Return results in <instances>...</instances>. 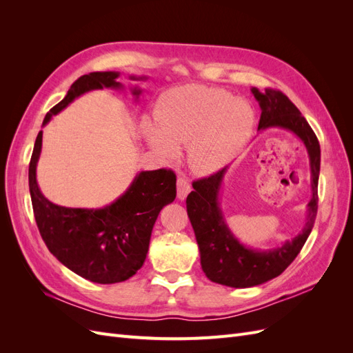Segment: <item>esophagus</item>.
<instances>
[{
	"label": "esophagus",
	"mask_w": 353,
	"mask_h": 353,
	"mask_svg": "<svg viewBox=\"0 0 353 353\" xmlns=\"http://www.w3.org/2000/svg\"><path fill=\"white\" fill-rule=\"evenodd\" d=\"M191 191V185L190 181L184 176H179L176 179V196L179 200H184L187 197V194Z\"/></svg>",
	"instance_id": "obj_1"
}]
</instances>
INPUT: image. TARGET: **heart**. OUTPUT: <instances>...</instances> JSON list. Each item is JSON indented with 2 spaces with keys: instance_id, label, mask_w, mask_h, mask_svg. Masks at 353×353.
Masks as SVG:
<instances>
[{
  "instance_id": "heart-1",
  "label": "heart",
  "mask_w": 353,
  "mask_h": 353,
  "mask_svg": "<svg viewBox=\"0 0 353 353\" xmlns=\"http://www.w3.org/2000/svg\"><path fill=\"white\" fill-rule=\"evenodd\" d=\"M157 126L143 122L153 150L165 159L178 156L187 145V163L196 174L222 168L248 143L254 126V110L222 88L184 85L165 92L154 113Z\"/></svg>"
}]
</instances>
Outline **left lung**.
Listing matches in <instances>:
<instances>
[{
	"label": "left lung",
	"mask_w": 353,
	"mask_h": 353,
	"mask_svg": "<svg viewBox=\"0 0 353 353\" xmlns=\"http://www.w3.org/2000/svg\"><path fill=\"white\" fill-rule=\"evenodd\" d=\"M262 110L258 130L283 128L301 138L311 165L312 197L307 203L306 223L292 241L274 249H250L241 244L228 228L219 208V190L227 168L193 183L187 197V213L193 225L200 252L201 270L213 283L234 288L259 285L279 276L290 265L312 231L318 209V178L321 150L312 128L296 105L281 91L252 88Z\"/></svg>",
	"instance_id": "1"
}]
</instances>
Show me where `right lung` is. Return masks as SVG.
Returning <instances> with one entry per match:
<instances>
[{"label":"right lung","instance_id":"right-lung-1","mask_svg":"<svg viewBox=\"0 0 353 353\" xmlns=\"http://www.w3.org/2000/svg\"><path fill=\"white\" fill-rule=\"evenodd\" d=\"M119 72H91L72 83L70 90L42 122L92 90H122ZM145 81L147 77H131ZM131 92L135 101L141 88ZM42 148L39 131L29 163V191L39 234L48 250L82 279L99 284H114L131 279L141 268L150 244L154 222L163 206L176 197V176L170 169L141 170L125 193L101 209L65 208L41 193L37 165Z\"/></svg>","mask_w":353,"mask_h":353}]
</instances>
